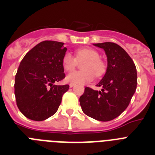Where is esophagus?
<instances>
[{
	"label": "esophagus",
	"instance_id": "34e87169",
	"mask_svg": "<svg viewBox=\"0 0 155 155\" xmlns=\"http://www.w3.org/2000/svg\"><path fill=\"white\" fill-rule=\"evenodd\" d=\"M74 86V84H70V87H73Z\"/></svg>",
	"mask_w": 155,
	"mask_h": 155
}]
</instances>
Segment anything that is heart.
<instances>
[{"instance_id":"b5f03b06","label":"heart","mask_w":155,"mask_h":155,"mask_svg":"<svg viewBox=\"0 0 155 155\" xmlns=\"http://www.w3.org/2000/svg\"><path fill=\"white\" fill-rule=\"evenodd\" d=\"M76 57L71 53H66L62 58V66L68 72L74 71L78 62H85L82 64L81 71H74L67 76V81L74 84H84L94 78H100L105 74L106 65L99 58L100 55L97 50L91 48H79L75 51Z\"/></svg>"}]
</instances>
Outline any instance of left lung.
Here are the masks:
<instances>
[{
    "mask_svg": "<svg viewBox=\"0 0 155 155\" xmlns=\"http://www.w3.org/2000/svg\"><path fill=\"white\" fill-rule=\"evenodd\" d=\"M107 56L108 67L103 78L97 84L102 91L86 87L80 97L84 114L99 121L106 122L118 117L129 105L137 84L136 66L131 57L114 42L94 43Z\"/></svg>",
    "mask_w": 155,
    "mask_h": 155,
    "instance_id": "8db88e82",
    "label": "left lung"
}]
</instances>
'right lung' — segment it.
Segmentation results:
<instances>
[{
  "label": "right lung",
  "instance_id": "right-lung-1",
  "mask_svg": "<svg viewBox=\"0 0 155 155\" xmlns=\"http://www.w3.org/2000/svg\"><path fill=\"white\" fill-rule=\"evenodd\" d=\"M64 42L43 41L28 52L20 63L15 81V95L20 112L35 121L56 113L69 85H55L65 78Z\"/></svg>",
  "mask_w": 155,
  "mask_h": 155
}]
</instances>
